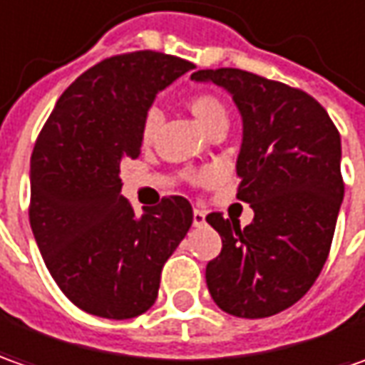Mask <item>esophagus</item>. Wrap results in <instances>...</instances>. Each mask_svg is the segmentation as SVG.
Listing matches in <instances>:
<instances>
[{"mask_svg":"<svg viewBox=\"0 0 365 365\" xmlns=\"http://www.w3.org/2000/svg\"><path fill=\"white\" fill-rule=\"evenodd\" d=\"M206 224V214L202 210H194V226H204Z\"/></svg>","mask_w":365,"mask_h":365,"instance_id":"esophagus-1","label":"esophagus"}]
</instances>
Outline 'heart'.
I'll list each match as a JSON object with an SVG mask.
<instances>
[{
  "label": "heart",
  "mask_w": 365,
  "mask_h": 365,
  "mask_svg": "<svg viewBox=\"0 0 365 365\" xmlns=\"http://www.w3.org/2000/svg\"><path fill=\"white\" fill-rule=\"evenodd\" d=\"M187 108L194 115V119L197 120V125L206 133L218 123H228V115H226V108L220 103V98H216L210 93H197V95L192 96L187 101ZM159 127H161V115L158 110H149L143 120V127H141V139H143L145 145H151L155 141ZM194 180L195 182H206L207 171L195 173Z\"/></svg>",
  "instance_id": "obj_1"
}]
</instances>
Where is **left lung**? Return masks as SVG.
<instances>
[{
    "label": "left lung",
    "instance_id": "8db88e82",
    "mask_svg": "<svg viewBox=\"0 0 365 365\" xmlns=\"http://www.w3.org/2000/svg\"><path fill=\"white\" fill-rule=\"evenodd\" d=\"M195 82L230 93L242 117L236 197L252 222L206 220L222 252L206 267L214 303L236 317L277 315L311 289L331 248L344 202L341 139L327 110L307 93L238 68L197 70Z\"/></svg>",
    "mask_w": 365,
    "mask_h": 365
}]
</instances>
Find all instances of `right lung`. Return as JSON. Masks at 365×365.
Returning a JSON list of instances; mask_svg holds the SVG:
<instances>
[{
    "mask_svg": "<svg viewBox=\"0 0 365 365\" xmlns=\"http://www.w3.org/2000/svg\"><path fill=\"white\" fill-rule=\"evenodd\" d=\"M192 62L151 50L88 68L58 98L34 145L30 226L60 291L82 311L131 319L158 299L161 269L194 212L182 195L141 216L120 195V161L141 153L159 91Z\"/></svg>",
    "mask_w": 365,
    "mask_h": 365,
    "instance_id": "1",
    "label": "right lung"
}]
</instances>
